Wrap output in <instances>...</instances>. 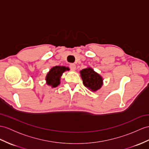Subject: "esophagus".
<instances>
[{
	"mask_svg": "<svg viewBox=\"0 0 149 149\" xmlns=\"http://www.w3.org/2000/svg\"><path fill=\"white\" fill-rule=\"evenodd\" d=\"M70 68H71V70L72 71H74L76 70V65L74 64H72H72H71L70 65Z\"/></svg>",
	"mask_w": 149,
	"mask_h": 149,
	"instance_id": "obj_1",
	"label": "esophagus"
}]
</instances>
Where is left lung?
Listing matches in <instances>:
<instances>
[{"instance_id":"1","label":"left lung","mask_w":149,"mask_h":149,"mask_svg":"<svg viewBox=\"0 0 149 149\" xmlns=\"http://www.w3.org/2000/svg\"><path fill=\"white\" fill-rule=\"evenodd\" d=\"M79 72L83 85L87 88L92 92H96L101 88L103 85V78L92 68L88 67L83 69Z\"/></svg>"}]
</instances>
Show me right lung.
I'll list each match as a JSON object with an SVG mask.
<instances>
[{
    "instance_id": "add662e5",
    "label": "right lung",
    "mask_w": 149,
    "mask_h": 149,
    "mask_svg": "<svg viewBox=\"0 0 149 149\" xmlns=\"http://www.w3.org/2000/svg\"><path fill=\"white\" fill-rule=\"evenodd\" d=\"M69 70L70 68L66 66H56L52 68L46 75V84L52 88H56L61 83V78L63 74Z\"/></svg>"
}]
</instances>
